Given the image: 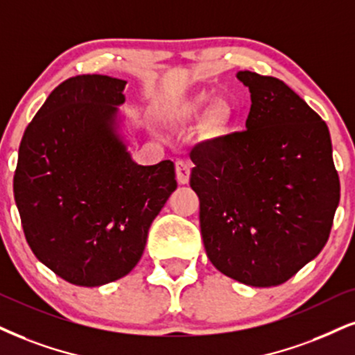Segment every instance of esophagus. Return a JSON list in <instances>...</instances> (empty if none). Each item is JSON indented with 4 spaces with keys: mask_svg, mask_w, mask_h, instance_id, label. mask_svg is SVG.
Masks as SVG:
<instances>
[{
    "mask_svg": "<svg viewBox=\"0 0 355 355\" xmlns=\"http://www.w3.org/2000/svg\"><path fill=\"white\" fill-rule=\"evenodd\" d=\"M191 176V164L187 161L181 159L176 163V179L179 184H187Z\"/></svg>",
    "mask_w": 355,
    "mask_h": 355,
    "instance_id": "34e87169",
    "label": "esophagus"
}]
</instances>
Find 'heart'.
<instances>
[{
	"instance_id": "1",
	"label": "heart",
	"mask_w": 355,
	"mask_h": 355,
	"mask_svg": "<svg viewBox=\"0 0 355 355\" xmlns=\"http://www.w3.org/2000/svg\"><path fill=\"white\" fill-rule=\"evenodd\" d=\"M211 107V97L205 92H199V94L192 95L189 98H184L179 102L176 107L169 113V123L173 126H182L189 121L199 118L202 113ZM230 118V108L229 105L224 102H216L209 110V121L216 128L224 126Z\"/></svg>"
}]
</instances>
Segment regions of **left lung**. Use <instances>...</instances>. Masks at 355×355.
I'll list each match as a JSON object with an SVG mask.
<instances>
[{
    "instance_id": "8db88e82",
    "label": "left lung",
    "mask_w": 355,
    "mask_h": 355,
    "mask_svg": "<svg viewBox=\"0 0 355 355\" xmlns=\"http://www.w3.org/2000/svg\"><path fill=\"white\" fill-rule=\"evenodd\" d=\"M247 130L192 148L212 265L250 286L288 282L324 248L340 198L327 125L279 78L242 71Z\"/></svg>"
}]
</instances>
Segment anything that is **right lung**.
Masks as SVG:
<instances>
[{
	"instance_id": "obj_1",
	"label": "right lung",
	"mask_w": 355,
	"mask_h": 355,
	"mask_svg": "<svg viewBox=\"0 0 355 355\" xmlns=\"http://www.w3.org/2000/svg\"><path fill=\"white\" fill-rule=\"evenodd\" d=\"M125 84L98 73L67 78L19 144L12 189L26 240L39 261L77 286L128 275L178 187L173 161L139 166L116 133Z\"/></svg>"
}]
</instances>
